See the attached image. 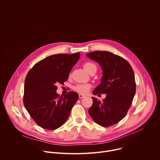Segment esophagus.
<instances>
[{"mask_svg": "<svg viewBox=\"0 0 160 160\" xmlns=\"http://www.w3.org/2000/svg\"><path fill=\"white\" fill-rule=\"evenodd\" d=\"M78 96H79V98H80V99H82V98H83L85 97V96H84V95L81 94H80L78 95Z\"/></svg>", "mask_w": 160, "mask_h": 160, "instance_id": "esophagus-1", "label": "esophagus"}]
</instances>
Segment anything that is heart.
I'll list each match as a JSON object with an SVG mask.
<instances>
[{
  "mask_svg": "<svg viewBox=\"0 0 160 160\" xmlns=\"http://www.w3.org/2000/svg\"><path fill=\"white\" fill-rule=\"evenodd\" d=\"M83 67L88 72L90 69H92V68L95 67L96 68V66L90 62H87L83 64ZM91 85L88 83H85V84H78L76 86L74 87L73 89L76 91L77 92L80 93L81 94H85L89 92V90L91 88Z\"/></svg>",
  "mask_w": 160,
  "mask_h": 160,
  "instance_id": "obj_1",
  "label": "heart"
}]
</instances>
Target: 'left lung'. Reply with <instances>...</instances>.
Segmentation results:
<instances>
[{
	"label": "left lung",
	"instance_id": "obj_1",
	"mask_svg": "<svg viewBox=\"0 0 160 160\" xmlns=\"http://www.w3.org/2000/svg\"><path fill=\"white\" fill-rule=\"evenodd\" d=\"M86 55L98 62L103 71L101 82L93 94H106L102 102L92 98L88 113L101 126L113 125L126 116L132 105L136 90L133 69L126 59L108 51H94Z\"/></svg>",
	"mask_w": 160,
	"mask_h": 160
}]
</instances>
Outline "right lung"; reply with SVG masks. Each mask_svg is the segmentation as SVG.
<instances>
[{
  "label": "right lung",
  "instance_id": "obj_1",
  "mask_svg": "<svg viewBox=\"0 0 160 160\" xmlns=\"http://www.w3.org/2000/svg\"><path fill=\"white\" fill-rule=\"evenodd\" d=\"M80 52L58 54L37 62L28 72L25 81L23 103L29 115L43 128L55 130L62 126L78 99L77 92L63 97L57 94V84L63 85Z\"/></svg>",
  "mask_w": 160,
  "mask_h": 160
}]
</instances>
